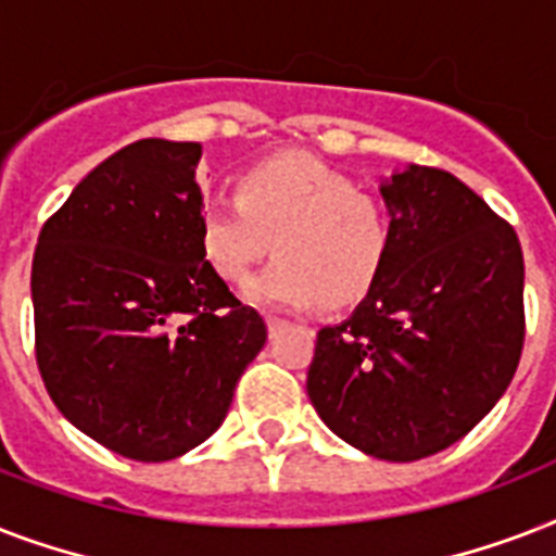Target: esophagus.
Returning <instances> with one entry per match:
<instances>
[{
	"mask_svg": "<svg viewBox=\"0 0 556 556\" xmlns=\"http://www.w3.org/2000/svg\"><path fill=\"white\" fill-rule=\"evenodd\" d=\"M265 323H268L270 334H277V331L286 326V320H282V317H277V314H268V317H265Z\"/></svg>",
	"mask_w": 556,
	"mask_h": 556,
	"instance_id": "esophagus-1",
	"label": "esophagus"
}]
</instances>
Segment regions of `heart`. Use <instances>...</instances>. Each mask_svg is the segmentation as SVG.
Returning a JSON list of instances; mask_svg holds the SVG:
<instances>
[{
  "mask_svg": "<svg viewBox=\"0 0 556 556\" xmlns=\"http://www.w3.org/2000/svg\"><path fill=\"white\" fill-rule=\"evenodd\" d=\"M233 199L199 218V248L227 286H242L270 253L279 260L244 288L268 308H329L361 303L392 251L383 204L329 164L279 152L236 176Z\"/></svg>",
  "mask_w": 556,
  "mask_h": 556,
  "instance_id": "b5f03b06",
  "label": "heart"
}]
</instances>
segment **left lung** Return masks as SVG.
I'll return each instance as SVG.
<instances>
[{
	"label": "left lung",
	"instance_id": "8db88e82",
	"mask_svg": "<svg viewBox=\"0 0 556 556\" xmlns=\"http://www.w3.org/2000/svg\"><path fill=\"white\" fill-rule=\"evenodd\" d=\"M380 192L387 268L349 320L317 331L305 389L352 447L415 462L465 439L508 389L526 262L514 227L444 169L409 164Z\"/></svg>",
	"mask_w": 556,
	"mask_h": 556
}]
</instances>
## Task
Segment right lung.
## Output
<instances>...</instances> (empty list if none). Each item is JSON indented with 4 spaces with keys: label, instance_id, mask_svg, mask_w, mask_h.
I'll return each instance as SVG.
<instances>
[{
    "label": "right lung",
    "instance_id": "1",
    "mask_svg": "<svg viewBox=\"0 0 556 556\" xmlns=\"http://www.w3.org/2000/svg\"><path fill=\"white\" fill-rule=\"evenodd\" d=\"M199 159L201 143H129L74 187L34 251L48 395L135 462H169L210 439L268 338L201 256Z\"/></svg>",
    "mask_w": 556,
    "mask_h": 556
}]
</instances>
